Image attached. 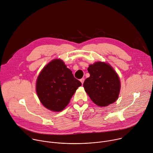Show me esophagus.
<instances>
[{
	"mask_svg": "<svg viewBox=\"0 0 153 153\" xmlns=\"http://www.w3.org/2000/svg\"><path fill=\"white\" fill-rule=\"evenodd\" d=\"M84 80H85L84 78H82V79H81L80 80V81L81 82V83H82V84H84Z\"/></svg>",
	"mask_w": 153,
	"mask_h": 153,
	"instance_id": "obj_1",
	"label": "esophagus"
}]
</instances>
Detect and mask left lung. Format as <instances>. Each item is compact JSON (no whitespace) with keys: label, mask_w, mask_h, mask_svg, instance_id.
<instances>
[{"label":"left lung","mask_w":153,"mask_h":153,"mask_svg":"<svg viewBox=\"0 0 153 153\" xmlns=\"http://www.w3.org/2000/svg\"><path fill=\"white\" fill-rule=\"evenodd\" d=\"M90 77L84 87L92 101L97 105L105 107L115 102L120 91V81L117 73L109 64L97 62L88 68Z\"/></svg>","instance_id":"left-lung-1"}]
</instances>
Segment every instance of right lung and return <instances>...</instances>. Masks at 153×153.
<instances>
[{
	"mask_svg": "<svg viewBox=\"0 0 153 153\" xmlns=\"http://www.w3.org/2000/svg\"><path fill=\"white\" fill-rule=\"evenodd\" d=\"M81 85L62 60L54 59L39 73L36 91L39 101L46 108L53 112H60Z\"/></svg>",
	"mask_w": 153,
	"mask_h": 153,
	"instance_id": "obj_1",
	"label": "right lung"
}]
</instances>
